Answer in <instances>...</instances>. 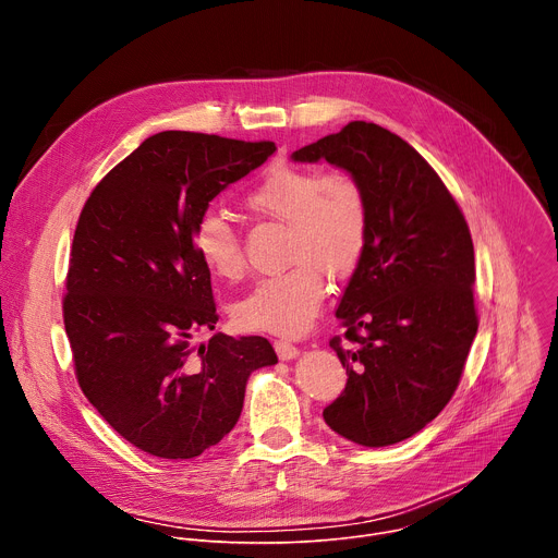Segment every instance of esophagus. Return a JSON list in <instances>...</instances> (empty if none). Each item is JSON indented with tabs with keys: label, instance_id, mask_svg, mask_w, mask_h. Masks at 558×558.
<instances>
[{
	"label": "esophagus",
	"instance_id": "34e87169",
	"mask_svg": "<svg viewBox=\"0 0 558 558\" xmlns=\"http://www.w3.org/2000/svg\"><path fill=\"white\" fill-rule=\"evenodd\" d=\"M274 347H276V353L280 360H293L300 353V349L295 344H291L289 340H276Z\"/></svg>",
	"mask_w": 558,
	"mask_h": 558
}]
</instances>
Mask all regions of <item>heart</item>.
<instances>
[{
  "instance_id": "1",
  "label": "heart",
  "mask_w": 558,
  "mask_h": 558,
  "mask_svg": "<svg viewBox=\"0 0 558 558\" xmlns=\"http://www.w3.org/2000/svg\"><path fill=\"white\" fill-rule=\"evenodd\" d=\"M250 211L287 222V271L260 280L233 306L247 331L302 336L327 295V278L349 276L364 256L371 207L362 183L349 172L271 166L245 194ZM203 267L222 280L245 274L241 235L218 211H203L192 227Z\"/></svg>"
}]
</instances>
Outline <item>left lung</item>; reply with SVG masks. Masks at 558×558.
<instances>
[{"label":"left lung","instance_id":"8db88e82","mask_svg":"<svg viewBox=\"0 0 558 558\" xmlns=\"http://www.w3.org/2000/svg\"><path fill=\"white\" fill-rule=\"evenodd\" d=\"M291 156L344 168L371 207L336 311L347 331L329 342L349 379L323 417L360 446L404 441L450 402L480 327L468 222L426 158L381 125L351 121Z\"/></svg>","mask_w":558,"mask_h":558}]
</instances>
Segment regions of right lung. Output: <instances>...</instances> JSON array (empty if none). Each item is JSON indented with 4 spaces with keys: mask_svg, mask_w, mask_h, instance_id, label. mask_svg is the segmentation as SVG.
Wrapping results in <instances>:
<instances>
[{
    "mask_svg": "<svg viewBox=\"0 0 558 558\" xmlns=\"http://www.w3.org/2000/svg\"><path fill=\"white\" fill-rule=\"evenodd\" d=\"M274 151V141L158 132L97 183L78 216L63 295L74 375L147 454L192 459L216 446L241 417L252 371L278 362L260 336L192 344L218 323L192 227Z\"/></svg>",
    "mask_w": 558,
    "mask_h": 558,
    "instance_id": "1",
    "label": "right lung"
}]
</instances>
